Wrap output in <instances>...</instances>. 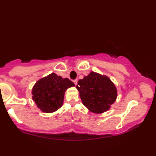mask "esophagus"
Wrapping results in <instances>:
<instances>
[{
  "label": "esophagus",
  "instance_id": "obj_1",
  "mask_svg": "<svg viewBox=\"0 0 156 156\" xmlns=\"http://www.w3.org/2000/svg\"><path fill=\"white\" fill-rule=\"evenodd\" d=\"M73 82H74L75 85H76V84H77V83H78V80H77V79H76V80H73Z\"/></svg>",
  "mask_w": 156,
  "mask_h": 156
}]
</instances>
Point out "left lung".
<instances>
[{
    "instance_id": "1",
    "label": "left lung",
    "mask_w": 156,
    "mask_h": 156,
    "mask_svg": "<svg viewBox=\"0 0 156 156\" xmlns=\"http://www.w3.org/2000/svg\"><path fill=\"white\" fill-rule=\"evenodd\" d=\"M82 103L94 113L107 111L117 97V88L107 76L91 72L76 86Z\"/></svg>"
}]
</instances>
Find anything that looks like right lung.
<instances>
[{
	"label": "right lung",
	"instance_id": "add662e5",
	"mask_svg": "<svg viewBox=\"0 0 156 156\" xmlns=\"http://www.w3.org/2000/svg\"><path fill=\"white\" fill-rule=\"evenodd\" d=\"M74 86L68 78L51 73L36 82L32 89V98L41 111L50 113L62 107L65 92Z\"/></svg>",
	"mask_w": 156,
	"mask_h": 156
}]
</instances>
